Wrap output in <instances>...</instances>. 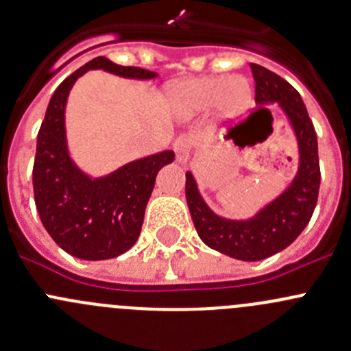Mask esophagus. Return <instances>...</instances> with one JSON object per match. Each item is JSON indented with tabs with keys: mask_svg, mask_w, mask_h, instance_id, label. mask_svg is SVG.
Listing matches in <instances>:
<instances>
[{
	"mask_svg": "<svg viewBox=\"0 0 351 351\" xmlns=\"http://www.w3.org/2000/svg\"><path fill=\"white\" fill-rule=\"evenodd\" d=\"M173 149L176 153V161L185 165L190 159V154H192V139L189 136H180L173 144Z\"/></svg>",
	"mask_w": 351,
	"mask_h": 351,
	"instance_id": "esophagus-1",
	"label": "esophagus"
}]
</instances>
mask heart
I'll list each match as a JSON object with an SVG mask.
<instances>
[{"mask_svg":"<svg viewBox=\"0 0 351 351\" xmlns=\"http://www.w3.org/2000/svg\"><path fill=\"white\" fill-rule=\"evenodd\" d=\"M169 101L183 117L197 115L215 105L221 119L238 120L251 108L253 88L243 76H205L175 84Z\"/></svg>","mask_w":351,"mask_h":351,"instance_id":"b5f03b06","label":"heart"}]
</instances>
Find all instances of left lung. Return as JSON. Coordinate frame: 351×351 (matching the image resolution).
Instances as JSON below:
<instances>
[{
	"label": "left lung",
	"instance_id": "obj_1",
	"mask_svg": "<svg viewBox=\"0 0 351 351\" xmlns=\"http://www.w3.org/2000/svg\"><path fill=\"white\" fill-rule=\"evenodd\" d=\"M254 77L258 112H270L278 105L289 119L299 146V169L295 178L275 200L246 221H232L210 210L202 198L195 178L186 171V204L200 239L212 250L243 261H258L285 250L309 224L317 204L321 171L317 136L299 91L284 77L260 64H250ZM243 125L231 129L236 143Z\"/></svg>",
	"mask_w": 351,
	"mask_h": 351
}]
</instances>
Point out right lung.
I'll list each match as a JSON object with an SVG mask.
<instances>
[{"instance_id": "obj_1", "label": "right lung", "mask_w": 351, "mask_h": 351, "mask_svg": "<svg viewBox=\"0 0 351 351\" xmlns=\"http://www.w3.org/2000/svg\"><path fill=\"white\" fill-rule=\"evenodd\" d=\"M90 69L130 80H153L158 74L119 66L104 56L91 59L59 84L38 130L32 178L42 224L66 253L95 261L119 256L136 244L158 171L173 162L175 153L136 159L100 178L81 171L67 151L64 110L73 84Z\"/></svg>"}]
</instances>
